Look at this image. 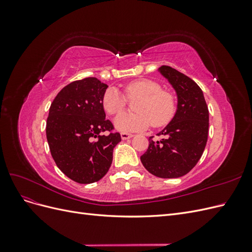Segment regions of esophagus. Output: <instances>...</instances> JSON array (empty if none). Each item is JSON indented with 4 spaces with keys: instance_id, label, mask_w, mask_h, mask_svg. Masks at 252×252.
Here are the masks:
<instances>
[{
    "instance_id": "obj_1",
    "label": "esophagus",
    "mask_w": 252,
    "mask_h": 252,
    "mask_svg": "<svg viewBox=\"0 0 252 252\" xmlns=\"http://www.w3.org/2000/svg\"><path fill=\"white\" fill-rule=\"evenodd\" d=\"M132 136H133L132 133H127V132H122V133H121L122 140H128V139L132 138Z\"/></svg>"
}]
</instances>
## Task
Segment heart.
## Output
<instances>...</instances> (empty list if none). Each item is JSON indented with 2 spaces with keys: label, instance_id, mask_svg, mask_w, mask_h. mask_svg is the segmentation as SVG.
<instances>
[{
  "label": "heart",
  "instance_id": "obj_1",
  "mask_svg": "<svg viewBox=\"0 0 252 252\" xmlns=\"http://www.w3.org/2000/svg\"><path fill=\"white\" fill-rule=\"evenodd\" d=\"M124 94L109 87L102 97L104 110L114 116L125 108L127 100L138 98L133 105L134 113H121L114 120L120 131L145 130L150 125L156 128L167 125L177 111V97L169 90L162 89L158 82L151 79H138L127 83Z\"/></svg>",
  "mask_w": 252,
  "mask_h": 252
}]
</instances>
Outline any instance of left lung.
Listing matches in <instances>:
<instances>
[{
  "label": "left lung",
  "instance_id": "8db88e82",
  "mask_svg": "<svg viewBox=\"0 0 252 252\" xmlns=\"http://www.w3.org/2000/svg\"><path fill=\"white\" fill-rule=\"evenodd\" d=\"M159 71L177 91L178 110L158 133L161 140L150 136L141 161L156 177L174 179L188 173L201 158L208 140L209 111L203 91L193 80L170 66H162Z\"/></svg>",
  "mask_w": 252,
  "mask_h": 252
}]
</instances>
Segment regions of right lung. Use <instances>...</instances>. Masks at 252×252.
Segmentation results:
<instances>
[{"mask_svg":"<svg viewBox=\"0 0 252 252\" xmlns=\"http://www.w3.org/2000/svg\"><path fill=\"white\" fill-rule=\"evenodd\" d=\"M107 85L96 78L68 84L51 103L46 135L51 156L66 177L80 184L97 182L109 170L121 142L102 105Z\"/></svg>","mask_w":252,"mask_h":252,"instance_id":"add662e5","label":"right lung"}]
</instances>
